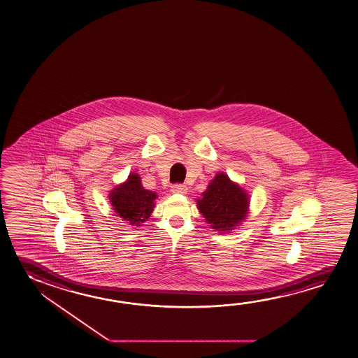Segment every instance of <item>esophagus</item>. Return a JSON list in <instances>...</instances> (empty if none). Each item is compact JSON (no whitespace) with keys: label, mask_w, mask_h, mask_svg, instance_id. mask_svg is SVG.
<instances>
[{"label":"esophagus","mask_w":358,"mask_h":358,"mask_svg":"<svg viewBox=\"0 0 358 358\" xmlns=\"http://www.w3.org/2000/svg\"><path fill=\"white\" fill-rule=\"evenodd\" d=\"M171 192L176 194H185L187 192V187L184 184H174L171 187Z\"/></svg>","instance_id":"esophagus-1"}]
</instances>
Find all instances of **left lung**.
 Listing matches in <instances>:
<instances>
[{
	"label": "left lung",
	"mask_w": 358,
	"mask_h": 358,
	"mask_svg": "<svg viewBox=\"0 0 358 358\" xmlns=\"http://www.w3.org/2000/svg\"><path fill=\"white\" fill-rule=\"evenodd\" d=\"M198 206L213 229L229 231L244 220L249 200L241 187L219 173L198 200Z\"/></svg>",
	"instance_id": "left-lung-1"
}]
</instances>
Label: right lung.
Returning a JSON list of instances; mask_svg holds the SVG:
<instances>
[{"label": "right lung", "mask_w": 358, "mask_h": 358, "mask_svg": "<svg viewBox=\"0 0 358 358\" xmlns=\"http://www.w3.org/2000/svg\"><path fill=\"white\" fill-rule=\"evenodd\" d=\"M155 193L145 190L141 178L133 173L128 180L110 193V203L117 214L129 222L131 225L139 227L152 214L154 208Z\"/></svg>", "instance_id": "1"}]
</instances>
